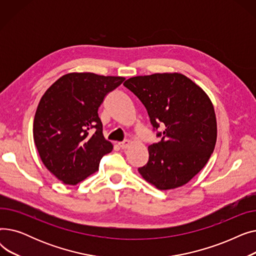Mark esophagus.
Returning <instances> with one entry per match:
<instances>
[{
    "label": "esophagus",
    "mask_w": 256,
    "mask_h": 256,
    "mask_svg": "<svg viewBox=\"0 0 256 256\" xmlns=\"http://www.w3.org/2000/svg\"><path fill=\"white\" fill-rule=\"evenodd\" d=\"M118 145L120 146V148L126 150L128 147L130 145V140H124V141H122V142H119Z\"/></svg>",
    "instance_id": "esophagus-1"
}]
</instances>
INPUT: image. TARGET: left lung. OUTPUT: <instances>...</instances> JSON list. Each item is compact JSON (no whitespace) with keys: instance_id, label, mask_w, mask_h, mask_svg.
<instances>
[{"instance_id":"obj_1","label":"left lung","mask_w":256,"mask_h":256,"mask_svg":"<svg viewBox=\"0 0 256 256\" xmlns=\"http://www.w3.org/2000/svg\"><path fill=\"white\" fill-rule=\"evenodd\" d=\"M148 113L156 137L138 171L160 190L190 182L208 163L217 140V121L206 93L182 74L134 76L124 82ZM164 128L158 132L159 124Z\"/></svg>"}]
</instances>
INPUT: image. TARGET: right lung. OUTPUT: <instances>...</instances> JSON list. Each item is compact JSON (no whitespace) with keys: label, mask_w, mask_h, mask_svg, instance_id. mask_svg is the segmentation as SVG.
<instances>
[{"label":"right lung","mask_w":256,"mask_h":256,"mask_svg":"<svg viewBox=\"0 0 256 256\" xmlns=\"http://www.w3.org/2000/svg\"><path fill=\"white\" fill-rule=\"evenodd\" d=\"M126 78L72 72L58 78L37 106L33 137L44 166L66 184L98 170L113 146L102 135L98 108Z\"/></svg>","instance_id":"right-lung-1"}]
</instances>
